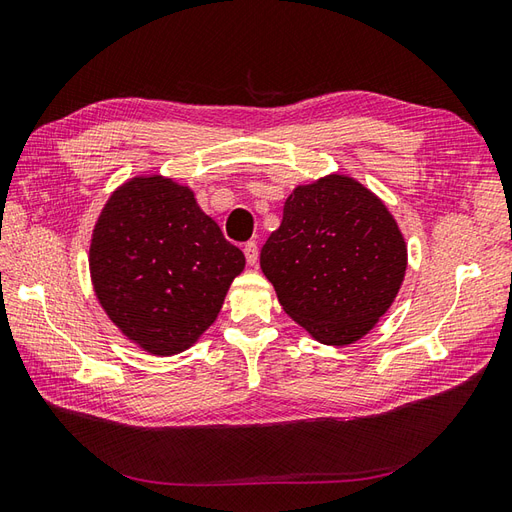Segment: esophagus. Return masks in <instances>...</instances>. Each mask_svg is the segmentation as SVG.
Returning <instances> with one entry per match:
<instances>
[{"label": "esophagus", "mask_w": 512, "mask_h": 512, "mask_svg": "<svg viewBox=\"0 0 512 512\" xmlns=\"http://www.w3.org/2000/svg\"><path fill=\"white\" fill-rule=\"evenodd\" d=\"M244 255H246L248 266H255L257 261H259V246H257V242H246L244 244Z\"/></svg>", "instance_id": "esophagus-1"}]
</instances>
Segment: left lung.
I'll return each mask as SVG.
<instances>
[{
    "mask_svg": "<svg viewBox=\"0 0 512 512\" xmlns=\"http://www.w3.org/2000/svg\"><path fill=\"white\" fill-rule=\"evenodd\" d=\"M283 311L326 346L355 344L396 300L406 242L387 205L348 175L296 186L259 255Z\"/></svg>",
    "mask_w": 512,
    "mask_h": 512,
    "instance_id": "left-lung-1",
    "label": "left lung"
}]
</instances>
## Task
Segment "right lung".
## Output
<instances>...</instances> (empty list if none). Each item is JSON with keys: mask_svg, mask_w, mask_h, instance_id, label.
I'll list each match as a JSON object with an SVG mask.
<instances>
[{"mask_svg": "<svg viewBox=\"0 0 512 512\" xmlns=\"http://www.w3.org/2000/svg\"><path fill=\"white\" fill-rule=\"evenodd\" d=\"M244 264L190 186L162 175L131 177L110 194L88 253L99 305L155 357L199 342Z\"/></svg>", "mask_w": 512, "mask_h": 512, "instance_id": "obj_1", "label": "right lung"}]
</instances>
